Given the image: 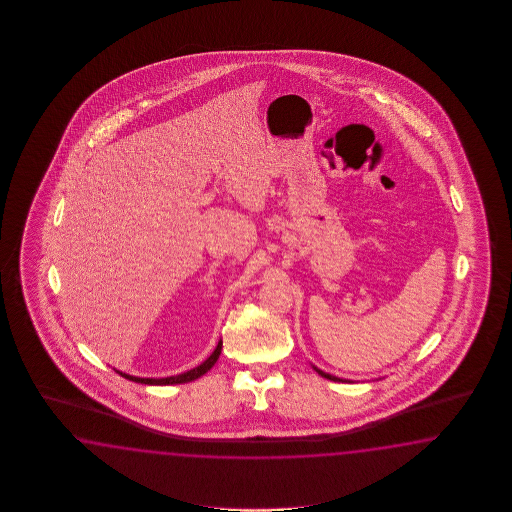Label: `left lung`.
Instances as JSON below:
<instances>
[{"instance_id":"8db88e82","label":"left lung","mask_w":512,"mask_h":512,"mask_svg":"<svg viewBox=\"0 0 512 512\" xmlns=\"http://www.w3.org/2000/svg\"><path fill=\"white\" fill-rule=\"evenodd\" d=\"M322 377H326V379H329V381H340L338 377H333V375H329V373H324V371L316 370Z\"/></svg>"}]
</instances>
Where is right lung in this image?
Here are the masks:
<instances>
[{
  "label": "right lung",
  "mask_w": 512,
  "mask_h": 512,
  "mask_svg": "<svg viewBox=\"0 0 512 512\" xmlns=\"http://www.w3.org/2000/svg\"><path fill=\"white\" fill-rule=\"evenodd\" d=\"M221 346L223 342H219L218 348L214 349V353L208 357L201 366H197L194 370L186 371L181 375H175V377H166V379H139V377H131L126 373H120L124 379H130L133 382H141V384H155V386H166V384H185V382L196 381L201 375H205L219 359V353H221Z\"/></svg>",
  "instance_id": "obj_1"
}]
</instances>
